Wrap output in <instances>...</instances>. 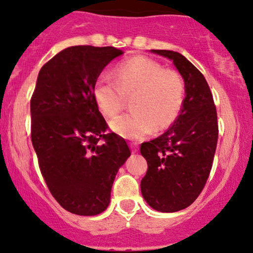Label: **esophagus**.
Wrapping results in <instances>:
<instances>
[{
  "label": "esophagus",
  "mask_w": 253,
  "mask_h": 253,
  "mask_svg": "<svg viewBox=\"0 0 253 253\" xmlns=\"http://www.w3.org/2000/svg\"><path fill=\"white\" fill-rule=\"evenodd\" d=\"M130 147H132V153H135V152L138 151V146H136V144H130Z\"/></svg>",
  "instance_id": "1"
}]
</instances>
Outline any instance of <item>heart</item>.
<instances>
[{"label": "heart", "mask_w": 253, "mask_h": 253, "mask_svg": "<svg viewBox=\"0 0 253 253\" xmlns=\"http://www.w3.org/2000/svg\"><path fill=\"white\" fill-rule=\"evenodd\" d=\"M114 80L106 75L97 79L93 88L100 112L112 118L123 109L126 97L133 111L114 118L111 127L123 138L138 140L153 129L169 127L178 117L184 102L182 79L172 69L146 56H134L119 63Z\"/></svg>", "instance_id": "1"}]
</instances>
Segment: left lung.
<instances>
[{
	"instance_id": "left-lung-1",
	"label": "left lung",
	"mask_w": 253,
	"mask_h": 253,
	"mask_svg": "<svg viewBox=\"0 0 253 253\" xmlns=\"http://www.w3.org/2000/svg\"><path fill=\"white\" fill-rule=\"evenodd\" d=\"M151 51L173 61L186 95L172 126L141 144L148 169L140 187L152 209L176 212L188 208L208 181L218 141L217 109L205 78L186 57L173 50Z\"/></svg>"
}]
</instances>
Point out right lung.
<instances>
[{"label":"right lung","mask_w":253,"mask_h":253,"mask_svg":"<svg viewBox=\"0 0 253 253\" xmlns=\"http://www.w3.org/2000/svg\"><path fill=\"white\" fill-rule=\"evenodd\" d=\"M124 54L114 47L74 45L42 66L30 100L32 142L51 196L68 212L108 208L115 175L130 151L94 100L102 69Z\"/></svg>","instance_id":"right-lung-1"}]
</instances>
